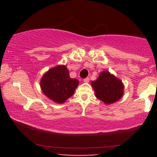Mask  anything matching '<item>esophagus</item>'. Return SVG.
<instances>
[{"label":"esophagus","instance_id":"34e87169","mask_svg":"<svg viewBox=\"0 0 157 157\" xmlns=\"http://www.w3.org/2000/svg\"><path fill=\"white\" fill-rule=\"evenodd\" d=\"M83 82L89 83V77H87V78H86L83 79Z\"/></svg>","mask_w":157,"mask_h":157}]
</instances>
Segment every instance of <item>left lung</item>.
Listing matches in <instances>:
<instances>
[{
    "mask_svg": "<svg viewBox=\"0 0 157 157\" xmlns=\"http://www.w3.org/2000/svg\"><path fill=\"white\" fill-rule=\"evenodd\" d=\"M91 86L96 97L106 104L117 101L124 94L122 81L107 71H102L96 81H91Z\"/></svg>",
    "mask_w": 157,
    "mask_h": 157,
    "instance_id": "8db88e82",
    "label": "left lung"
}]
</instances>
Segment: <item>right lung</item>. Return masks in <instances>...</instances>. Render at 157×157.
Segmentation results:
<instances>
[{"mask_svg":"<svg viewBox=\"0 0 157 157\" xmlns=\"http://www.w3.org/2000/svg\"><path fill=\"white\" fill-rule=\"evenodd\" d=\"M40 85L47 97L58 104H63L74 95L78 81L70 78L66 66L59 65L49 69L43 76Z\"/></svg>","mask_w":157,"mask_h":157,"instance_id":"1","label":"right lung"}]
</instances>
